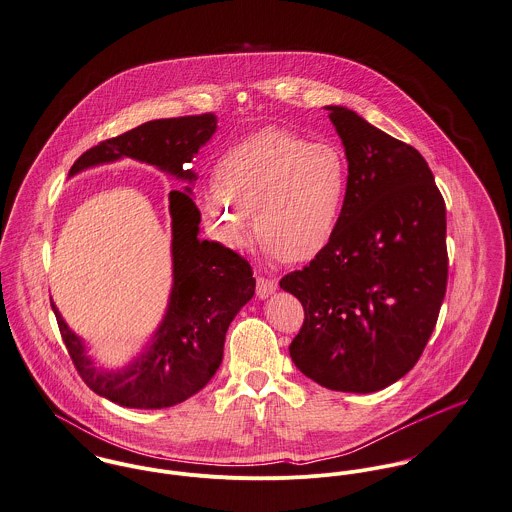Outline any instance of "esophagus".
<instances>
[{"mask_svg":"<svg viewBox=\"0 0 512 512\" xmlns=\"http://www.w3.org/2000/svg\"><path fill=\"white\" fill-rule=\"evenodd\" d=\"M275 291H277V281L275 279H269V277H259L257 279V297L259 299H267Z\"/></svg>","mask_w":512,"mask_h":512,"instance_id":"obj_1","label":"esophagus"}]
</instances>
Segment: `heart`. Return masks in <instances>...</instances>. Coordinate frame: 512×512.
Instances as JSON below:
<instances>
[{"label":"heart","instance_id":"b5f03b06","mask_svg":"<svg viewBox=\"0 0 512 512\" xmlns=\"http://www.w3.org/2000/svg\"><path fill=\"white\" fill-rule=\"evenodd\" d=\"M340 148L285 128H263L223 150L198 190L211 235L231 249L261 239L287 263L318 257L334 239L348 196Z\"/></svg>","mask_w":512,"mask_h":512}]
</instances>
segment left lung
<instances>
[{"label": "left lung", "instance_id": "obj_1", "mask_svg": "<svg viewBox=\"0 0 512 512\" xmlns=\"http://www.w3.org/2000/svg\"><path fill=\"white\" fill-rule=\"evenodd\" d=\"M348 160L332 243L281 289L305 308L289 352L322 388L370 394L419 360L447 289L445 202L423 156L354 110L326 106Z\"/></svg>", "mask_w": 512, "mask_h": 512}]
</instances>
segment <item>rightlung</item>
<instances>
[{
    "label": "right lung",
    "instance_id": "right-lung-1",
    "mask_svg": "<svg viewBox=\"0 0 512 512\" xmlns=\"http://www.w3.org/2000/svg\"><path fill=\"white\" fill-rule=\"evenodd\" d=\"M215 128L213 112L150 120L87 150L69 176L126 156L192 184L196 174L188 164ZM190 192V188L170 192L174 285L152 344L132 364L110 372L95 368L85 344L51 301L63 342L83 382L124 408H170L198 394L221 364L231 320L255 293L249 261L221 243L198 237L202 215Z\"/></svg>",
    "mask_w": 512,
    "mask_h": 512
}]
</instances>
